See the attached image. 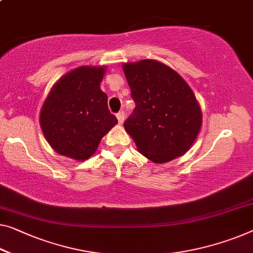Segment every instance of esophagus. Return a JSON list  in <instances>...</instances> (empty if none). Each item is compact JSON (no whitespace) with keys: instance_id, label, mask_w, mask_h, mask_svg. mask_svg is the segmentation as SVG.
I'll return each mask as SVG.
<instances>
[{"instance_id":"34e87169","label":"esophagus","mask_w":253,"mask_h":253,"mask_svg":"<svg viewBox=\"0 0 253 253\" xmlns=\"http://www.w3.org/2000/svg\"><path fill=\"white\" fill-rule=\"evenodd\" d=\"M117 119H118L119 124H123L124 120H125V112L124 111H120L117 114Z\"/></svg>"}]
</instances>
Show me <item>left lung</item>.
Returning <instances> with one entry per match:
<instances>
[{"instance_id":"8db88e82","label":"left lung","mask_w":253,"mask_h":253,"mask_svg":"<svg viewBox=\"0 0 253 253\" xmlns=\"http://www.w3.org/2000/svg\"><path fill=\"white\" fill-rule=\"evenodd\" d=\"M123 70L136 105L124 127L138 152L154 164L184 156L202 126L193 90L177 71L157 60L124 63Z\"/></svg>"}]
</instances>
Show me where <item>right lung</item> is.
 I'll return each mask as SVG.
<instances>
[{"label":"right lung","instance_id":"1","mask_svg":"<svg viewBox=\"0 0 253 253\" xmlns=\"http://www.w3.org/2000/svg\"><path fill=\"white\" fill-rule=\"evenodd\" d=\"M107 67L82 66L59 79L41 109L43 135L56 153L84 161L118 124L100 87Z\"/></svg>","mask_w":253,"mask_h":253}]
</instances>
